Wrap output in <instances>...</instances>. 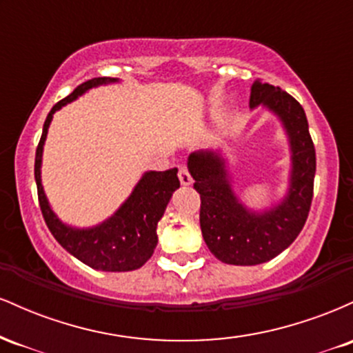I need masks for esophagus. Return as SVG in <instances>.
Masks as SVG:
<instances>
[{
	"label": "esophagus",
	"instance_id": "34e87169",
	"mask_svg": "<svg viewBox=\"0 0 353 353\" xmlns=\"http://www.w3.org/2000/svg\"><path fill=\"white\" fill-rule=\"evenodd\" d=\"M179 181H181L182 185L192 184V177H190V174L185 168H179Z\"/></svg>",
	"mask_w": 353,
	"mask_h": 353
}]
</instances>
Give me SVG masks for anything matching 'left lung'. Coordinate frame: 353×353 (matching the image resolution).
I'll use <instances>...</instances> for the list:
<instances>
[{
  "label": "left lung",
  "mask_w": 353,
  "mask_h": 353,
  "mask_svg": "<svg viewBox=\"0 0 353 353\" xmlns=\"http://www.w3.org/2000/svg\"><path fill=\"white\" fill-rule=\"evenodd\" d=\"M250 109L262 106L281 121L289 141L290 171L285 194L272 205L250 209L239 199L224 149L189 156L188 169L201 194V230L219 261L230 265H257L277 257L305 224L312 204L315 149L303 108L281 88L254 81Z\"/></svg>",
  "instance_id": "left-lung-1"
}]
</instances>
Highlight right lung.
<instances>
[{"mask_svg": "<svg viewBox=\"0 0 353 353\" xmlns=\"http://www.w3.org/2000/svg\"><path fill=\"white\" fill-rule=\"evenodd\" d=\"M119 83L117 78H94L83 83L68 98L54 104L43 125L41 141L36 149L34 179L38 185V199L48 229L78 261L103 272H128L139 269L151 259L157 245V222L171 201L172 192L179 189L177 169L169 171H148L141 176L129 197L106 221L91 228H76L63 222L51 208L41 182L43 149L48 129L56 111L72 103L89 89Z\"/></svg>", "mask_w": 353, "mask_h": 353, "instance_id": "obj_1", "label": "right lung"}]
</instances>
